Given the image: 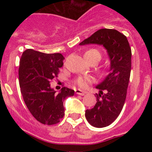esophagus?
Here are the masks:
<instances>
[{
    "instance_id": "34e87169",
    "label": "esophagus",
    "mask_w": 152,
    "mask_h": 152,
    "mask_svg": "<svg viewBox=\"0 0 152 152\" xmlns=\"http://www.w3.org/2000/svg\"><path fill=\"white\" fill-rule=\"evenodd\" d=\"M75 93H76V94L78 95H81V96H84V95H85L86 94H87V92L81 91V90H80V89L75 90Z\"/></svg>"
}]
</instances>
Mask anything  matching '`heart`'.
Wrapping results in <instances>:
<instances>
[{
    "label": "heart",
    "mask_w": 152,
    "mask_h": 152,
    "mask_svg": "<svg viewBox=\"0 0 152 152\" xmlns=\"http://www.w3.org/2000/svg\"><path fill=\"white\" fill-rule=\"evenodd\" d=\"M85 54L94 55L96 57V59H97V61H99L101 59V53L98 50H96V49H90L88 52H85ZM105 73V71H101L100 72L101 75H104ZM93 81H94V79L91 77H79L75 80V84H77L79 88H82V89H86V88H88L89 87L91 83H93Z\"/></svg>",
    "instance_id": "heart-1"
}]
</instances>
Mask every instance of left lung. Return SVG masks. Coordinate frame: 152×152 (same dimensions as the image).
<instances>
[{
	"instance_id": "1",
	"label": "left lung",
	"mask_w": 152,
	"mask_h": 152,
	"mask_svg": "<svg viewBox=\"0 0 152 152\" xmlns=\"http://www.w3.org/2000/svg\"><path fill=\"white\" fill-rule=\"evenodd\" d=\"M89 44L103 45L110 61L108 75L96 86L100 90L95 95L96 104L85 111L91 126L103 128L116 120L124 106L131 72V48L126 36L112 29H99L79 45Z\"/></svg>"
}]
</instances>
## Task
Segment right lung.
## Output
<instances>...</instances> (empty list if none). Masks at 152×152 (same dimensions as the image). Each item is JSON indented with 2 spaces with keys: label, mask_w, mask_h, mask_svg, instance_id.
Returning a JSON list of instances; mask_svg holds the SVG:
<instances>
[{
  "label": "right lung",
  "mask_w": 152,
  "mask_h": 152,
  "mask_svg": "<svg viewBox=\"0 0 152 152\" xmlns=\"http://www.w3.org/2000/svg\"><path fill=\"white\" fill-rule=\"evenodd\" d=\"M64 56L61 53L47 54L33 49L23 52L19 67L20 92L33 117L45 125L59 123L64 115L63 101L73 96L75 91L62 88L56 93L50 82L58 77Z\"/></svg>",
  "instance_id": "right-lung-1"
}]
</instances>
